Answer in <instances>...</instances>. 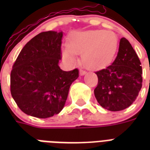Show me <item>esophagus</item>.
Listing matches in <instances>:
<instances>
[{
    "label": "esophagus",
    "instance_id": "esophagus-1",
    "mask_svg": "<svg viewBox=\"0 0 150 150\" xmlns=\"http://www.w3.org/2000/svg\"><path fill=\"white\" fill-rule=\"evenodd\" d=\"M79 73H80V75H86V71H84V70H82V69H81V70L79 71Z\"/></svg>",
    "mask_w": 150,
    "mask_h": 150
}]
</instances>
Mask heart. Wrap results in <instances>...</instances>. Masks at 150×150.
<instances>
[{
  "label": "heart",
  "instance_id": "heart-1",
  "mask_svg": "<svg viewBox=\"0 0 150 150\" xmlns=\"http://www.w3.org/2000/svg\"><path fill=\"white\" fill-rule=\"evenodd\" d=\"M116 34L110 31L94 30L71 34L68 47L62 50L63 58L75 61L74 54H82V63L89 70H100L111 63L117 50Z\"/></svg>",
  "mask_w": 150,
  "mask_h": 150
}]
</instances>
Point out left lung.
Listing matches in <instances>:
<instances>
[{
    "instance_id": "8db88e82",
    "label": "left lung",
    "mask_w": 150,
    "mask_h": 150,
    "mask_svg": "<svg viewBox=\"0 0 150 150\" xmlns=\"http://www.w3.org/2000/svg\"><path fill=\"white\" fill-rule=\"evenodd\" d=\"M98 84L94 94L100 105L110 111L122 110L132 104L142 85L141 62L129 41L121 38L113 63L96 71Z\"/></svg>"
}]
</instances>
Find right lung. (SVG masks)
<instances>
[{"instance_id":"right-lung-1","label":"right lung","mask_w":150,"mask_h":150,"mask_svg":"<svg viewBox=\"0 0 150 150\" xmlns=\"http://www.w3.org/2000/svg\"><path fill=\"white\" fill-rule=\"evenodd\" d=\"M62 32H43L22 48L11 71V93L25 114L47 118L59 114L79 70L62 71Z\"/></svg>"}]
</instances>
